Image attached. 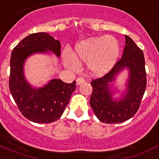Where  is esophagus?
I'll list each match as a JSON object with an SVG mask.
<instances>
[{
	"mask_svg": "<svg viewBox=\"0 0 159 159\" xmlns=\"http://www.w3.org/2000/svg\"><path fill=\"white\" fill-rule=\"evenodd\" d=\"M85 82V79L82 77H79L77 78V85H81V84Z\"/></svg>",
	"mask_w": 159,
	"mask_h": 159,
	"instance_id": "1",
	"label": "esophagus"
}]
</instances>
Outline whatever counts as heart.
Segmentation results:
<instances>
[{
	"instance_id": "1",
	"label": "heart",
	"mask_w": 159,
	"mask_h": 159,
	"mask_svg": "<svg viewBox=\"0 0 159 159\" xmlns=\"http://www.w3.org/2000/svg\"><path fill=\"white\" fill-rule=\"evenodd\" d=\"M119 52V44L111 36L91 38L77 44L76 46L77 58L88 63L89 69L96 75L109 71L118 57ZM64 62L71 68L78 66L77 58L71 52L64 54Z\"/></svg>"
}]
</instances>
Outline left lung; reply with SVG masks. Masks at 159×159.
<instances>
[{"label":"left lung","mask_w":159,"mask_h":159,"mask_svg":"<svg viewBox=\"0 0 159 159\" xmlns=\"http://www.w3.org/2000/svg\"><path fill=\"white\" fill-rule=\"evenodd\" d=\"M125 37L126 46L122 58L116 62L109 73L91 82L92 93L90 104L98 119L104 123H119L133 117L140 108L146 88L144 53L131 37ZM125 67H128L130 71L128 91L121 100L113 101L109 82Z\"/></svg>","instance_id":"left-lung-1"}]
</instances>
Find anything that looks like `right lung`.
<instances>
[{
  "instance_id": "obj_1",
  "label": "right lung",
  "mask_w": 159,
  "mask_h": 159,
  "mask_svg": "<svg viewBox=\"0 0 159 159\" xmlns=\"http://www.w3.org/2000/svg\"><path fill=\"white\" fill-rule=\"evenodd\" d=\"M60 50L59 41L48 33H37L24 38L11 53L10 93L22 114L36 123H50L61 117L75 91L76 82L65 83L60 79H53L42 88H33L24 78V61L32 54L48 50L59 57Z\"/></svg>"
}]
</instances>
